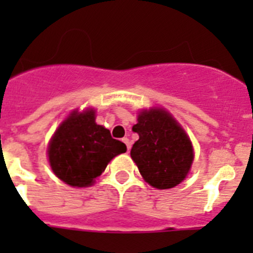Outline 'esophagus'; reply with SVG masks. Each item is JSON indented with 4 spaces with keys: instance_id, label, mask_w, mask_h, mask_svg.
<instances>
[{
    "instance_id": "obj_1",
    "label": "esophagus",
    "mask_w": 253,
    "mask_h": 253,
    "mask_svg": "<svg viewBox=\"0 0 253 253\" xmlns=\"http://www.w3.org/2000/svg\"><path fill=\"white\" fill-rule=\"evenodd\" d=\"M123 142H124L125 144H126V148H128V151H130V147H131L130 140H129L128 138H124V139H123Z\"/></svg>"
}]
</instances>
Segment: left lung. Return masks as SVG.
Returning a JSON list of instances; mask_svg holds the SVG:
<instances>
[{"label": "left lung", "mask_w": 253, "mask_h": 253, "mask_svg": "<svg viewBox=\"0 0 253 253\" xmlns=\"http://www.w3.org/2000/svg\"><path fill=\"white\" fill-rule=\"evenodd\" d=\"M133 131L139 139L131 147V160L151 186L165 190L185 180L194 161V149L186 131L162 107L142 110Z\"/></svg>", "instance_id": "left-lung-1"}]
</instances>
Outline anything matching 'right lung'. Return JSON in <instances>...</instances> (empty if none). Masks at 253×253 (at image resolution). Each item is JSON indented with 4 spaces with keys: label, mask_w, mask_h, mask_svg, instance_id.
I'll use <instances>...</instances> for the list:
<instances>
[{
    "label": "right lung",
    "mask_w": 253,
    "mask_h": 253,
    "mask_svg": "<svg viewBox=\"0 0 253 253\" xmlns=\"http://www.w3.org/2000/svg\"><path fill=\"white\" fill-rule=\"evenodd\" d=\"M95 110H75L58 126L48 146L50 167L59 180L73 187L91 186L126 146L96 124Z\"/></svg>",
    "instance_id": "1"
}]
</instances>
